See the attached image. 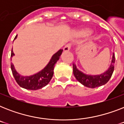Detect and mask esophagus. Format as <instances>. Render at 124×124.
I'll return each mask as SVG.
<instances>
[{"instance_id": "34e87169", "label": "esophagus", "mask_w": 124, "mask_h": 124, "mask_svg": "<svg viewBox=\"0 0 124 124\" xmlns=\"http://www.w3.org/2000/svg\"><path fill=\"white\" fill-rule=\"evenodd\" d=\"M71 44H68L66 45L64 47V51H69L71 49Z\"/></svg>"}]
</instances>
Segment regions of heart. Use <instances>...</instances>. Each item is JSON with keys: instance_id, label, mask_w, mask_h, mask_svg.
Instances as JSON below:
<instances>
[{"instance_id": "1", "label": "heart", "mask_w": 124, "mask_h": 124, "mask_svg": "<svg viewBox=\"0 0 124 124\" xmlns=\"http://www.w3.org/2000/svg\"><path fill=\"white\" fill-rule=\"evenodd\" d=\"M91 32V30H89V28H82V29L78 30L76 34L78 37H84V36H86L90 34Z\"/></svg>"}]
</instances>
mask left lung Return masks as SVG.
<instances>
[{
  "label": "left lung",
  "mask_w": 124,
  "mask_h": 124,
  "mask_svg": "<svg viewBox=\"0 0 124 124\" xmlns=\"http://www.w3.org/2000/svg\"><path fill=\"white\" fill-rule=\"evenodd\" d=\"M115 62V57L114 56L113 53L111 63L108 70L103 73L96 75H91L84 73L81 71L78 70L75 64H73V75L75 77L76 79L84 86L90 88H94L97 87L102 86L103 85L106 84L111 77L114 71Z\"/></svg>",
  "instance_id": "left-lung-1"
}]
</instances>
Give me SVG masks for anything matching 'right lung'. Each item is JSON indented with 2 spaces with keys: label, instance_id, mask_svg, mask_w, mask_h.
Listing matches in <instances>:
<instances>
[{
  "label": "right lung",
  "instance_id": "1",
  "mask_svg": "<svg viewBox=\"0 0 124 124\" xmlns=\"http://www.w3.org/2000/svg\"><path fill=\"white\" fill-rule=\"evenodd\" d=\"M17 35L15 37V40ZM63 49L58 50L56 53L52 56L51 58L43 70L37 73L30 76H23L16 71L14 65L11 63V69L12 71L13 75L19 85L22 88L29 90H37L42 88L50 82L53 75L54 68L56 62L59 60L60 55L62 54ZM15 54L13 50L11 51V58L14 56Z\"/></svg>",
  "mask_w": 124,
  "mask_h": 124
}]
</instances>
